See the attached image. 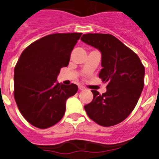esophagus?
I'll use <instances>...</instances> for the list:
<instances>
[{
	"instance_id": "esophagus-1",
	"label": "esophagus",
	"mask_w": 159,
	"mask_h": 159,
	"mask_svg": "<svg viewBox=\"0 0 159 159\" xmlns=\"http://www.w3.org/2000/svg\"><path fill=\"white\" fill-rule=\"evenodd\" d=\"M79 89L80 90V91H82V90L85 89V88H84V86H82V85H79Z\"/></svg>"
}]
</instances>
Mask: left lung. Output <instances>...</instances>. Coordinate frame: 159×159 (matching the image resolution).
<instances>
[{
  "mask_svg": "<svg viewBox=\"0 0 159 159\" xmlns=\"http://www.w3.org/2000/svg\"><path fill=\"white\" fill-rule=\"evenodd\" d=\"M81 40L102 54L99 74L107 92L92 90L93 99L84 106L88 117L102 127L121 123L134 110L144 87L145 68L131 49L111 34L88 33Z\"/></svg>",
  "mask_w": 159,
  "mask_h": 159,
  "instance_id": "1",
  "label": "left lung"
}]
</instances>
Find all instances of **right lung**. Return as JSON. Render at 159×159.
I'll use <instances>...</instances> for the list:
<instances>
[{"label": "right lung", "instance_id": "add662e5", "mask_svg": "<svg viewBox=\"0 0 159 159\" xmlns=\"http://www.w3.org/2000/svg\"><path fill=\"white\" fill-rule=\"evenodd\" d=\"M82 33H55L31 43L14 68V98L18 109L30 124L50 127L62 119L66 100L78 91L76 84L57 82L60 69Z\"/></svg>", "mask_w": 159, "mask_h": 159}]
</instances>
